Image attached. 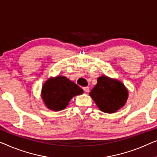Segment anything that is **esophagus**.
I'll use <instances>...</instances> for the list:
<instances>
[{"instance_id": "obj_1", "label": "esophagus", "mask_w": 157, "mask_h": 157, "mask_svg": "<svg viewBox=\"0 0 157 157\" xmlns=\"http://www.w3.org/2000/svg\"><path fill=\"white\" fill-rule=\"evenodd\" d=\"M83 90H84V92H89V87H83Z\"/></svg>"}]
</instances>
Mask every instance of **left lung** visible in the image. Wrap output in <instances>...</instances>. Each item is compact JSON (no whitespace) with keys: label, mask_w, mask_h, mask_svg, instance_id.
<instances>
[{"label":"left lung","mask_w":157,"mask_h":157,"mask_svg":"<svg viewBox=\"0 0 157 157\" xmlns=\"http://www.w3.org/2000/svg\"><path fill=\"white\" fill-rule=\"evenodd\" d=\"M101 111L114 113L122 107L128 98L127 90L120 81L102 75L90 92Z\"/></svg>","instance_id":"left-lung-1"}]
</instances>
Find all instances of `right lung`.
<instances>
[{"mask_svg": "<svg viewBox=\"0 0 157 157\" xmlns=\"http://www.w3.org/2000/svg\"><path fill=\"white\" fill-rule=\"evenodd\" d=\"M82 93V89L73 82L64 76H58L44 84L42 98L48 108L59 111L65 109L74 96Z\"/></svg>", "mask_w": 157, "mask_h": 157, "instance_id": "obj_1", "label": "right lung"}]
</instances>
